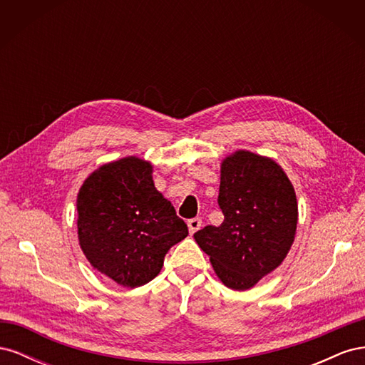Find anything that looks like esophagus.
Masks as SVG:
<instances>
[{
    "label": "esophagus",
    "mask_w": 365,
    "mask_h": 365,
    "mask_svg": "<svg viewBox=\"0 0 365 365\" xmlns=\"http://www.w3.org/2000/svg\"><path fill=\"white\" fill-rule=\"evenodd\" d=\"M202 225V220L200 217H193V219H189V222H187V227H189V231L190 235H195L197 230L201 228Z\"/></svg>",
    "instance_id": "34e87169"
}]
</instances>
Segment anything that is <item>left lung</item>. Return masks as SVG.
<instances>
[{
    "label": "left lung",
    "instance_id": "left-lung-1",
    "mask_svg": "<svg viewBox=\"0 0 365 365\" xmlns=\"http://www.w3.org/2000/svg\"><path fill=\"white\" fill-rule=\"evenodd\" d=\"M217 204L224 222L207 225L193 237L220 282L250 289L291 250L298 220L294 187L274 160L237 150L220 165Z\"/></svg>",
    "mask_w": 365,
    "mask_h": 365
}]
</instances>
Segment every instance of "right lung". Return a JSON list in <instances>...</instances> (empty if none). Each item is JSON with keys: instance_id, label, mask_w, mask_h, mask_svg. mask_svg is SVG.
Returning <instances> with one entry per match:
<instances>
[{"instance_id": "add662e5", "label": "right lung", "mask_w": 365, "mask_h": 365, "mask_svg": "<svg viewBox=\"0 0 365 365\" xmlns=\"http://www.w3.org/2000/svg\"><path fill=\"white\" fill-rule=\"evenodd\" d=\"M77 235L97 271L137 288L157 277L165 254L189 230L155 189L152 164L126 157L101 165L82 184Z\"/></svg>"}]
</instances>
